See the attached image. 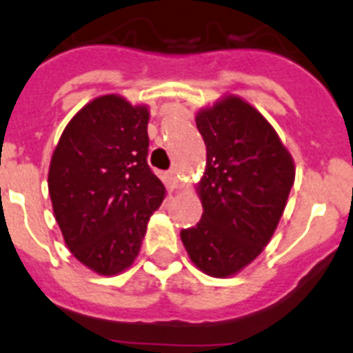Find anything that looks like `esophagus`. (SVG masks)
<instances>
[{"label":"esophagus","instance_id":"34e87169","mask_svg":"<svg viewBox=\"0 0 353 353\" xmlns=\"http://www.w3.org/2000/svg\"><path fill=\"white\" fill-rule=\"evenodd\" d=\"M166 180H168L170 188L180 187V181H178V175H176L175 170H170V172H166Z\"/></svg>","mask_w":353,"mask_h":353}]
</instances>
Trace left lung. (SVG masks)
<instances>
[{
  "label": "left lung",
  "instance_id": "1",
  "mask_svg": "<svg viewBox=\"0 0 353 353\" xmlns=\"http://www.w3.org/2000/svg\"><path fill=\"white\" fill-rule=\"evenodd\" d=\"M195 123L208 149L197 187L204 211L180 236L202 273L233 276L273 236L295 180L294 159L270 121L236 96L201 110Z\"/></svg>",
  "mask_w": 353,
  "mask_h": 353
}]
</instances>
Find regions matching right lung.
I'll return each instance as SVG.
<instances>
[{"mask_svg":"<svg viewBox=\"0 0 353 353\" xmlns=\"http://www.w3.org/2000/svg\"><path fill=\"white\" fill-rule=\"evenodd\" d=\"M149 110L117 94L70 120L48 175L54 218L70 252L113 276L132 266L165 185L148 165Z\"/></svg>","mask_w":353,"mask_h":353,"instance_id":"right-lung-1","label":"right lung"}]
</instances>
